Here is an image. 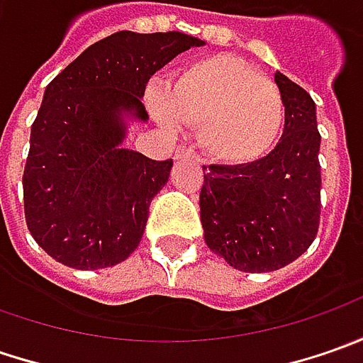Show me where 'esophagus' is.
<instances>
[{
	"label": "esophagus",
	"instance_id": "1",
	"mask_svg": "<svg viewBox=\"0 0 363 363\" xmlns=\"http://www.w3.org/2000/svg\"><path fill=\"white\" fill-rule=\"evenodd\" d=\"M175 157H196V153H194V149L188 145H177V149H175Z\"/></svg>",
	"mask_w": 363,
	"mask_h": 363
}]
</instances>
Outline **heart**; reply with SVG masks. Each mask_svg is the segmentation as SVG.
<instances>
[{"label":"heart","mask_w":363,"mask_h":363,"mask_svg":"<svg viewBox=\"0 0 363 363\" xmlns=\"http://www.w3.org/2000/svg\"><path fill=\"white\" fill-rule=\"evenodd\" d=\"M155 113L198 127L203 151L230 165L262 160L285 129L281 89L232 54L188 64L155 103Z\"/></svg>","instance_id":"1"}]
</instances>
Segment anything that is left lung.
I'll use <instances>...</instances> for the list:
<instances>
[{"mask_svg":"<svg viewBox=\"0 0 363 363\" xmlns=\"http://www.w3.org/2000/svg\"><path fill=\"white\" fill-rule=\"evenodd\" d=\"M285 99L279 145L255 163L203 165L200 210L206 244L244 272L283 269L311 246L321 214V165L315 103L277 72Z\"/></svg>","mask_w":363,"mask_h":363,"instance_id":"8db88e82","label":"left lung"}]
</instances>
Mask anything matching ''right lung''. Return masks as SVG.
Returning a JSON list of instances; mask_svg holds the SVG:
<instances>
[{"mask_svg": "<svg viewBox=\"0 0 363 363\" xmlns=\"http://www.w3.org/2000/svg\"><path fill=\"white\" fill-rule=\"evenodd\" d=\"M198 38L117 32L54 78L38 111L23 167V212L34 240L72 269H105L141 242L151 200L174 161L121 149V111L147 119L141 96L160 68Z\"/></svg>", "mask_w": 363, "mask_h": 363, "instance_id": "obj_1", "label": "right lung"}]
</instances>
